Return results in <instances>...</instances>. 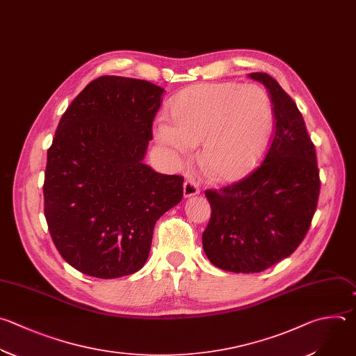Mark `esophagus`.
I'll use <instances>...</instances> for the list:
<instances>
[{"mask_svg": "<svg viewBox=\"0 0 356 356\" xmlns=\"http://www.w3.org/2000/svg\"><path fill=\"white\" fill-rule=\"evenodd\" d=\"M183 194L186 198H190L193 195H197L200 194V187L198 184L193 180V179H188L184 181V186H183Z\"/></svg>", "mask_w": 356, "mask_h": 356, "instance_id": "1", "label": "esophagus"}]
</instances>
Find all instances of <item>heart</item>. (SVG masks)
I'll use <instances>...</instances> for the list:
<instances>
[{"mask_svg": "<svg viewBox=\"0 0 356 356\" xmlns=\"http://www.w3.org/2000/svg\"><path fill=\"white\" fill-rule=\"evenodd\" d=\"M169 122L154 129L155 140L179 155L200 145L198 163L215 181L243 177L268 141L273 107L257 85L200 83L169 106Z\"/></svg>", "mask_w": 356, "mask_h": 356, "instance_id": "b5f03b06", "label": "heart"}]
</instances>
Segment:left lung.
Instances as JSON below:
<instances>
[{
	"mask_svg": "<svg viewBox=\"0 0 356 356\" xmlns=\"http://www.w3.org/2000/svg\"><path fill=\"white\" fill-rule=\"evenodd\" d=\"M275 130L263 163L241 181L207 190L211 219L202 233L208 260L230 273H261L289 257L316 212L320 177L316 149L292 97L264 72Z\"/></svg>",
	"mask_w": 356,
	"mask_h": 356,
	"instance_id": "left-lung-1",
	"label": "left lung"
}]
</instances>
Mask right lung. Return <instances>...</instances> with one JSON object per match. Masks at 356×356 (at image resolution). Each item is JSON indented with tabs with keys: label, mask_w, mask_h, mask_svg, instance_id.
I'll list each match as a JSON object with an SVG mask.
<instances>
[{
	"label": "right lung",
	"mask_w": 356,
	"mask_h": 356,
	"mask_svg": "<svg viewBox=\"0 0 356 356\" xmlns=\"http://www.w3.org/2000/svg\"><path fill=\"white\" fill-rule=\"evenodd\" d=\"M162 89L104 75L72 100L47 151L44 216L61 257L111 280L141 270L156 220L183 198V177L143 161Z\"/></svg>",
	"instance_id": "add662e5"
}]
</instances>
